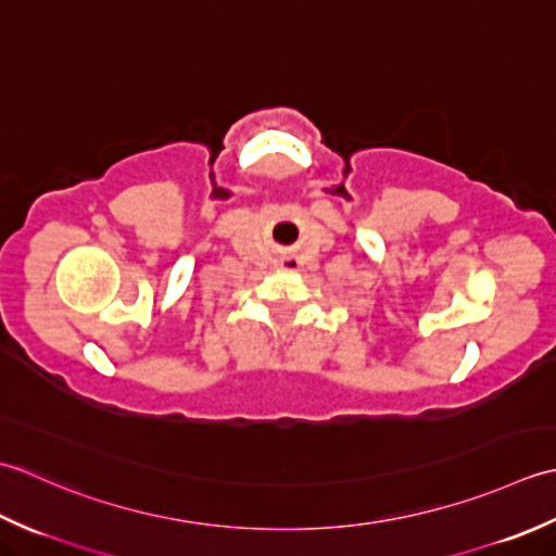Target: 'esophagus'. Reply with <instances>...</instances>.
<instances>
[{
  "instance_id": "esophagus-1",
  "label": "esophagus",
  "mask_w": 556,
  "mask_h": 556,
  "mask_svg": "<svg viewBox=\"0 0 556 556\" xmlns=\"http://www.w3.org/2000/svg\"><path fill=\"white\" fill-rule=\"evenodd\" d=\"M282 268H286V270H300V258L298 256H282Z\"/></svg>"
}]
</instances>
